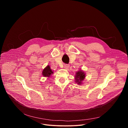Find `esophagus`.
I'll return each instance as SVG.
<instances>
[{
	"label": "esophagus",
	"mask_w": 128,
	"mask_h": 128,
	"mask_svg": "<svg viewBox=\"0 0 128 128\" xmlns=\"http://www.w3.org/2000/svg\"><path fill=\"white\" fill-rule=\"evenodd\" d=\"M69 67H70V65H68V64H65L64 66V68L65 69L68 68Z\"/></svg>",
	"instance_id": "obj_1"
}]
</instances>
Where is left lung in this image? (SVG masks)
<instances>
[{"label": "left lung", "instance_id": "left-lung-1", "mask_svg": "<svg viewBox=\"0 0 128 128\" xmlns=\"http://www.w3.org/2000/svg\"><path fill=\"white\" fill-rule=\"evenodd\" d=\"M85 78V74L84 72L81 70L78 71L76 72V74L75 75V79H76V82L78 84H81L82 80Z\"/></svg>", "mask_w": 128, "mask_h": 128}]
</instances>
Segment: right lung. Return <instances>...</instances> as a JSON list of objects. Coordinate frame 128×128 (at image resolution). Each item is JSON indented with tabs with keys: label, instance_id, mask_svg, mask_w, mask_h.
<instances>
[{
	"label": "right lung",
	"instance_id": "add662e5",
	"mask_svg": "<svg viewBox=\"0 0 128 128\" xmlns=\"http://www.w3.org/2000/svg\"><path fill=\"white\" fill-rule=\"evenodd\" d=\"M52 74H53V72L49 65L47 66L42 72V75L44 77H50Z\"/></svg>",
	"mask_w": 128,
	"mask_h": 128
}]
</instances>
